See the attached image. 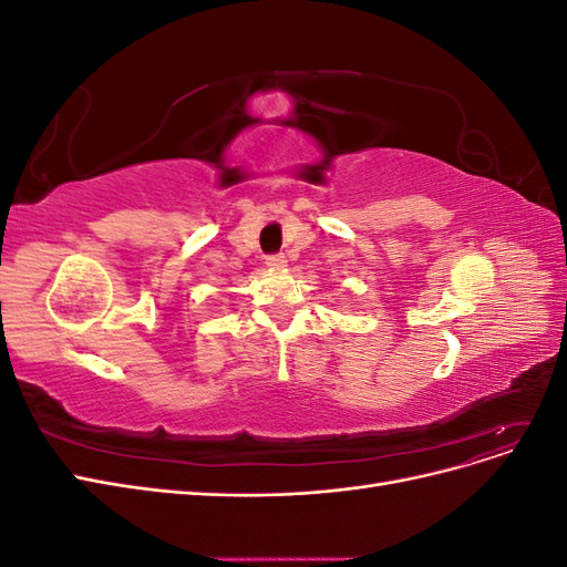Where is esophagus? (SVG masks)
<instances>
[{
    "mask_svg": "<svg viewBox=\"0 0 567 567\" xmlns=\"http://www.w3.org/2000/svg\"><path fill=\"white\" fill-rule=\"evenodd\" d=\"M265 265H267L269 269H284V267H286V255H281V252L267 255V257H265Z\"/></svg>",
    "mask_w": 567,
    "mask_h": 567,
    "instance_id": "esophagus-1",
    "label": "esophagus"
}]
</instances>
